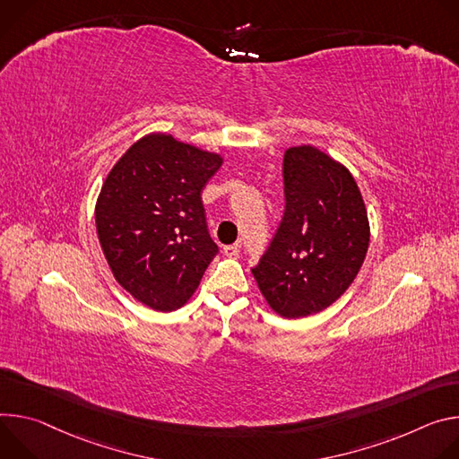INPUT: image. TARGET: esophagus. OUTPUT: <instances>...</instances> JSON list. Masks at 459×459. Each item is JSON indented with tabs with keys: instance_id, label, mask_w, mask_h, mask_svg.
Returning a JSON list of instances; mask_svg holds the SVG:
<instances>
[{
	"instance_id": "esophagus-1",
	"label": "esophagus",
	"mask_w": 459,
	"mask_h": 459,
	"mask_svg": "<svg viewBox=\"0 0 459 459\" xmlns=\"http://www.w3.org/2000/svg\"><path fill=\"white\" fill-rule=\"evenodd\" d=\"M238 249H240L238 244H228V246H224V255L237 257L238 255Z\"/></svg>"
}]
</instances>
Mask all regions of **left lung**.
<instances>
[{"label": "left lung", "mask_w": 459, "mask_h": 459, "mask_svg": "<svg viewBox=\"0 0 459 459\" xmlns=\"http://www.w3.org/2000/svg\"><path fill=\"white\" fill-rule=\"evenodd\" d=\"M282 175L284 215L251 273L277 314L299 319L348 290L367 257L370 228L358 184L323 151L288 149Z\"/></svg>", "instance_id": "left-lung-1"}]
</instances>
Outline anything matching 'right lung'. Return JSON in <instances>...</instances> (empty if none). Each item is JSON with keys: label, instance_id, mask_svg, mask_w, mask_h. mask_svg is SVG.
Segmentation results:
<instances>
[{"label": "right lung", "instance_id": "right-lung-1", "mask_svg": "<svg viewBox=\"0 0 459 459\" xmlns=\"http://www.w3.org/2000/svg\"><path fill=\"white\" fill-rule=\"evenodd\" d=\"M222 159L147 134L108 175L96 202V231L115 279L145 307L171 312L196 290L219 253L202 189Z\"/></svg>", "mask_w": 459, "mask_h": 459}]
</instances>
